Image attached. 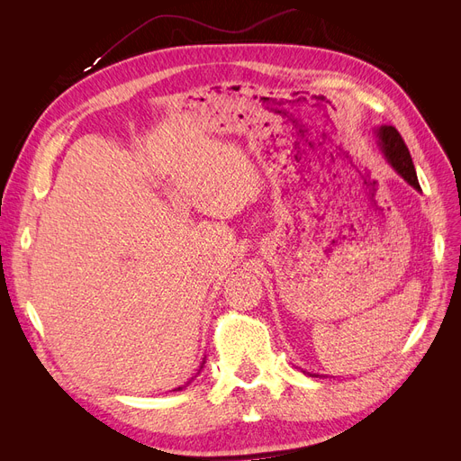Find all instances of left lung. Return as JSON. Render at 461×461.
<instances>
[{
    "mask_svg": "<svg viewBox=\"0 0 461 461\" xmlns=\"http://www.w3.org/2000/svg\"><path fill=\"white\" fill-rule=\"evenodd\" d=\"M376 134V144H379V149L383 151L384 159L388 161V165L393 167V169L406 180L410 186H413L417 192H421L420 186V180H417V173H415V167L411 161L410 151L403 144L400 132L394 127H388V124H383L375 131ZM312 376H319V375H312Z\"/></svg>",
    "mask_w": 461,
    "mask_h": 461,
    "instance_id": "obj_1",
    "label": "left lung"
}]
</instances>
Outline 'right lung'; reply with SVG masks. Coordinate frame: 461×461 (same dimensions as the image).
I'll use <instances>...</instances> for the list:
<instances>
[{
  "label": "right lung",
  "instance_id": "1",
  "mask_svg": "<svg viewBox=\"0 0 461 461\" xmlns=\"http://www.w3.org/2000/svg\"><path fill=\"white\" fill-rule=\"evenodd\" d=\"M203 364H205V361H203ZM203 364H202V366H200V371H202V367H203ZM200 371H198V373H200ZM183 388H185V386H178V388H175V390H183Z\"/></svg>",
  "mask_w": 461,
  "mask_h": 461
}]
</instances>
